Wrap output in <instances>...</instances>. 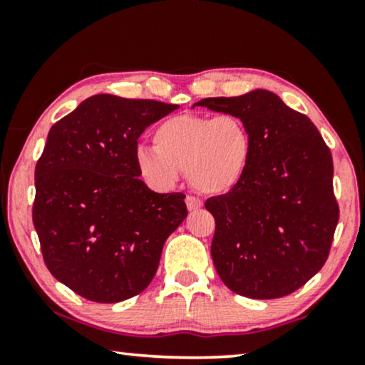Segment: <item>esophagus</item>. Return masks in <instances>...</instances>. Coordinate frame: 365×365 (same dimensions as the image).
<instances>
[{"instance_id":"1","label":"esophagus","mask_w":365,"mask_h":365,"mask_svg":"<svg viewBox=\"0 0 365 365\" xmlns=\"http://www.w3.org/2000/svg\"><path fill=\"white\" fill-rule=\"evenodd\" d=\"M186 206H187V211L192 212V211H197V209L202 207V201L197 197H192V196H187L186 197Z\"/></svg>"}]
</instances>
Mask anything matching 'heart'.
<instances>
[{"instance_id":"1","label":"heart","mask_w":365,"mask_h":365,"mask_svg":"<svg viewBox=\"0 0 365 365\" xmlns=\"http://www.w3.org/2000/svg\"><path fill=\"white\" fill-rule=\"evenodd\" d=\"M153 143L136 149L134 163L156 191L171 189L186 171L199 192L222 196L241 184L252 159L251 131L234 114H176L154 129Z\"/></svg>"}]
</instances>
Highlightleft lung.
<instances>
[{
	"mask_svg": "<svg viewBox=\"0 0 365 365\" xmlns=\"http://www.w3.org/2000/svg\"><path fill=\"white\" fill-rule=\"evenodd\" d=\"M196 106L239 116L252 136L241 184L206 201L216 219L211 256L219 277L251 299L297 291L321 271L339 221L331 151L311 119L266 89Z\"/></svg>",
	"mask_w": 365,
	"mask_h": 365,
	"instance_id": "1",
	"label": "left lung"
}]
</instances>
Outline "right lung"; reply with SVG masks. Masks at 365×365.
<instances>
[{"mask_svg":"<svg viewBox=\"0 0 365 365\" xmlns=\"http://www.w3.org/2000/svg\"><path fill=\"white\" fill-rule=\"evenodd\" d=\"M178 104L96 94L53 124L34 171L33 224L49 272L94 302H121L153 281L184 194L149 189L138 138Z\"/></svg>","mask_w":365,"mask_h":365,"instance_id":"obj_1","label":"right lung"}]
</instances>
